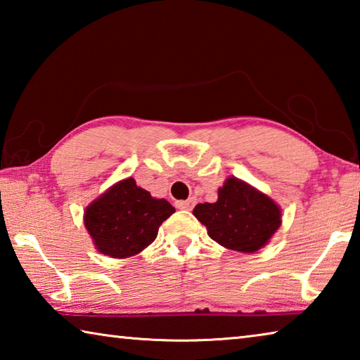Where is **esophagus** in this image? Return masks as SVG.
Segmentation results:
<instances>
[{
	"instance_id": "34e87169",
	"label": "esophagus",
	"mask_w": 360,
	"mask_h": 360,
	"mask_svg": "<svg viewBox=\"0 0 360 360\" xmlns=\"http://www.w3.org/2000/svg\"><path fill=\"white\" fill-rule=\"evenodd\" d=\"M193 205H195V198H188V200H184V202H176V208H178V210H192Z\"/></svg>"
}]
</instances>
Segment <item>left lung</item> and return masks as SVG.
Returning <instances> with one entry per match:
<instances>
[{"instance_id":"1","label":"left lung","mask_w":360,"mask_h":360,"mask_svg":"<svg viewBox=\"0 0 360 360\" xmlns=\"http://www.w3.org/2000/svg\"><path fill=\"white\" fill-rule=\"evenodd\" d=\"M193 216L219 245L248 254L268 245L281 227V208L275 200L235 176L219 187L217 202L198 203Z\"/></svg>"}]
</instances>
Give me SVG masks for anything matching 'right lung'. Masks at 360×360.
<instances>
[{
    "label": "right lung",
    "instance_id": "right-lung-1",
    "mask_svg": "<svg viewBox=\"0 0 360 360\" xmlns=\"http://www.w3.org/2000/svg\"><path fill=\"white\" fill-rule=\"evenodd\" d=\"M174 208L154 198L133 178L122 179L84 211V225L98 252L114 259L133 257L157 238L158 227Z\"/></svg>",
    "mask_w": 360,
    "mask_h": 360
}]
</instances>
